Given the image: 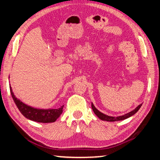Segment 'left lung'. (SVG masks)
I'll return each instance as SVG.
<instances>
[{
  "label": "left lung",
  "instance_id": "8db88e82",
  "mask_svg": "<svg viewBox=\"0 0 160 160\" xmlns=\"http://www.w3.org/2000/svg\"><path fill=\"white\" fill-rule=\"evenodd\" d=\"M142 104H140L134 110L131 111V112H129L126 114H124L123 116H117V117H114V116H107L106 114H104V113L100 112L99 110H97L95 107L94 106V104L92 103V109L94 113L97 116V117H99L101 120L102 121H121V120H124V119H126L129 117H131L132 115H134L135 113H136L140 109V108L141 107Z\"/></svg>",
  "mask_w": 160,
  "mask_h": 160
}]
</instances>
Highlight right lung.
I'll list each match as a JSON object with an SVG mask.
<instances>
[{"mask_svg":"<svg viewBox=\"0 0 160 160\" xmlns=\"http://www.w3.org/2000/svg\"><path fill=\"white\" fill-rule=\"evenodd\" d=\"M10 90L12 99L18 109L20 110L22 114L29 120L39 123H52L56 121V119L63 112V106L59 107L58 109H39L29 107L28 105L24 104L18 98H16L10 86Z\"/></svg>","mask_w":160,"mask_h":160,"instance_id":"add662e5","label":"right lung"}]
</instances>
